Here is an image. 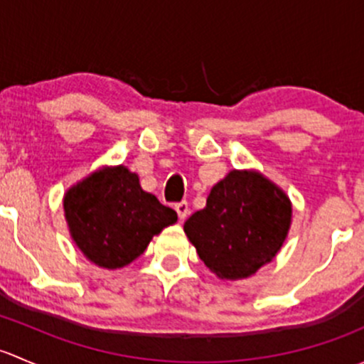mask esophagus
I'll return each mask as SVG.
<instances>
[{
    "instance_id": "1",
    "label": "esophagus",
    "mask_w": 364,
    "mask_h": 364,
    "mask_svg": "<svg viewBox=\"0 0 364 364\" xmlns=\"http://www.w3.org/2000/svg\"><path fill=\"white\" fill-rule=\"evenodd\" d=\"M176 208V211H178V215H179V220H185L186 216H188V213H190V208H188V203H186V200H181V203H178L174 205Z\"/></svg>"
}]
</instances>
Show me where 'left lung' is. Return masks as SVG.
<instances>
[{
    "label": "left lung",
    "instance_id": "obj_1",
    "mask_svg": "<svg viewBox=\"0 0 364 364\" xmlns=\"http://www.w3.org/2000/svg\"><path fill=\"white\" fill-rule=\"evenodd\" d=\"M291 220L292 204L280 186L257 171H230L205 208L186 220L185 234L216 277L241 280L274 259Z\"/></svg>",
    "mask_w": 364,
    "mask_h": 364
}]
</instances>
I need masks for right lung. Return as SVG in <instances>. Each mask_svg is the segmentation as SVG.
Segmentation results:
<instances>
[{
	"mask_svg": "<svg viewBox=\"0 0 364 364\" xmlns=\"http://www.w3.org/2000/svg\"><path fill=\"white\" fill-rule=\"evenodd\" d=\"M65 218L79 250L97 266L119 269L148 248L153 236L178 222L174 209L144 192L124 165L104 167L68 188Z\"/></svg>",
	"mask_w": 364,
	"mask_h": 364,
	"instance_id": "add662e5",
	"label": "right lung"
}]
</instances>
